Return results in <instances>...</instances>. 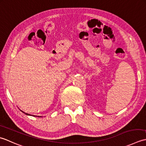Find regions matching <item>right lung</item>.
Here are the masks:
<instances>
[{
	"label": "right lung",
	"mask_w": 146,
	"mask_h": 146,
	"mask_svg": "<svg viewBox=\"0 0 146 146\" xmlns=\"http://www.w3.org/2000/svg\"><path fill=\"white\" fill-rule=\"evenodd\" d=\"M23 113H25L26 115H29L28 113H25V112H24V111H21ZM33 116H35V115H33ZM35 117H36V116H35ZM38 117H40V116H38Z\"/></svg>",
	"instance_id": "right-lung-1"
}]
</instances>
